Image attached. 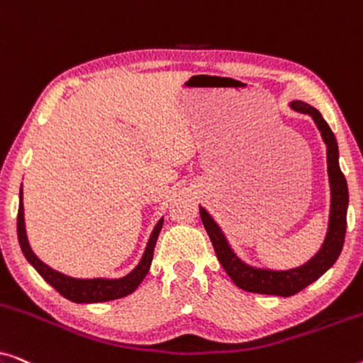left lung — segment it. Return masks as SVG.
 Here are the masks:
<instances>
[{
    "label": "left lung",
    "instance_id": "8db88e82",
    "mask_svg": "<svg viewBox=\"0 0 363 363\" xmlns=\"http://www.w3.org/2000/svg\"><path fill=\"white\" fill-rule=\"evenodd\" d=\"M292 111L299 113H307L315 122L319 128L322 140L327 147V173H329L330 185V215L329 226H327L325 240L322 242L320 250L311 257L309 261L299 267H292L286 271L276 269H262L246 264L240 256L233 251L228 242L225 233L213 220V216L205 208L200 206V216L203 226L210 236L215 247L218 261L225 267L228 276L242 291L256 292V294H269L289 297L304 289L312 282L319 279L327 269H330L340 256L342 246H344V238L347 230V206H349V188L347 180L339 165V147L334 132L330 130L329 123L324 121L320 112L315 107L309 106L307 102L292 101L289 102Z\"/></svg>",
    "mask_w": 363,
    "mask_h": 363
}]
</instances>
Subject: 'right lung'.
<instances>
[{"label": "right lung", "mask_w": 363, "mask_h": 363, "mask_svg": "<svg viewBox=\"0 0 363 363\" xmlns=\"http://www.w3.org/2000/svg\"><path fill=\"white\" fill-rule=\"evenodd\" d=\"M163 226V218L157 223L153 228L150 240L147 242L145 251L140 262H138L135 269L128 272L127 276L118 277V279H104V277H96V279H77V277H71L62 274L52 267L39 259L34 255L31 246H29L28 236H26V225H24V206H23V185L21 191H19V208H18V240L19 246L24 257H26L29 264L36 269L48 284H51L59 294L66 297V299L77 302V304H92V302H107L113 299H121L132 294L133 291L140 286V282L145 279L148 269H150L152 259H153V250H155L158 235Z\"/></svg>", "instance_id": "1"}]
</instances>
